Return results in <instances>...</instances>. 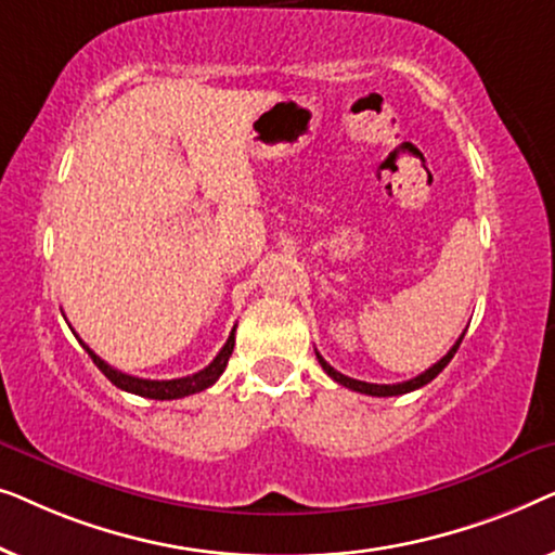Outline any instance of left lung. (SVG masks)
I'll return each mask as SVG.
<instances>
[{
  "label": "left lung",
  "mask_w": 555,
  "mask_h": 555,
  "mask_svg": "<svg viewBox=\"0 0 555 555\" xmlns=\"http://www.w3.org/2000/svg\"><path fill=\"white\" fill-rule=\"evenodd\" d=\"M462 338H465V333H462V336L457 338V344H454V346L450 348V351H447V356H442V359H439V361L435 363V366H429L427 371H424V374L409 378V382H401V384H366V382H359V378L344 376V374H340V371L333 369L331 363L325 361L323 356L318 353V351H315V356H318V363H321L325 374H328V376L333 378V382H338L340 386H346V389L359 391V393H369V397H399V393H409V391H414V389H422V386H427V384L431 382V378L439 376V371H442V369L447 366V363L452 361V356L457 353Z\"/></svg>",
  "instance_id": "1"
}]
</instances>
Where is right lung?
<instances>
[{"label": "right lung", "instance_id": "obj_1", "mask_svg": "<svg viewBox=\"0 0 555 555\" xmlns=\"http://www.w3.org/2000/svg\"><path fill=\"white\" fill-rule=\"evenodd\" d=\"M234 331H237V328H232L230 338H227V344L222 346V351H219V353L215 356V361H211L207 369L196 371V374H192V376L169 378V382H154V378H139V376L124 374V371L108 366V363H105V361L101 359V356H95L93 351H90V348H88L86 344H82L80 338H78V340L82 344V348H86V351H88L90 359H93L95 366L103 371L105 378H108V382H111L113 386H118V389H124V391H128V393H139V397L166 401V399H181V397H189V393H196V391L209 389V386L215 384L219 376H222V371L227 369V361H230L232 348H234ZM73 333H75V331H73Z\"/></svg>", "mask_w": 555, "mask_h": 555}]
</instances>
